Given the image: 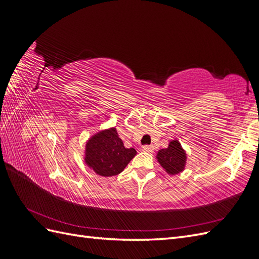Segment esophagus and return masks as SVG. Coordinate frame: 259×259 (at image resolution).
Wrapping results in <instances>:
<instances>
[{
  "mask_svg": "<svg viewBox=\"0 0 259 259\" xmlns=\"http://www.w3.org/2000/svg\"><path fill=\"white\" fill-rule=\"evenodd\" d=\"M152 150H153L152 146H144L143 147V151H145V152H151Z\"/></svg>",
  "mask_w": 259,
  "mask_h": 259,
  "instance_id": "1",
  "label": "esophagus"
}]
</instances>
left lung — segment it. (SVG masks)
I'll return each instance as SVG.
<instances>
[{
	"label": "left lung",
	"instance_id": "8db88e82",
	"mask_svg": "<svg viewBox=\"0 0 259 259\" xmlns=\"http://www.w3.org/2000/svg\"><path fill=\"white\" fill-rule=\"evenodd\" d=\"M163 169L170 176L183 173L187 163V152L178 139L170 140L167 148L160 149L155 155Z\"/></svg>",
	"mask_w": 259,
	"mask_h": 259
}]
</instances>
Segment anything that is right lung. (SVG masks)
<instances>
[{"label":"right lung","instance_id":"obj_1","mask_svg":"<svg viewBox=\"0 0 259 259\" xmlns=\"http://www.w3.org/2000/svg\"><path fill=\"white\" fill-rule=\"evenodd\" d=\"M137 154L134 148H125L115 127L100 130L85 144L84 163L103 177L119 175Z\"/></svg>","mask_w":259,"mask_h":259}]
</instances>
